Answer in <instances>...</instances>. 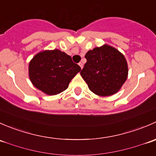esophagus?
<instances>
[{"label": "esophagus", "mask_w": 156, "mask_h": 156, "mask_svg": "<svg viewBox=\"0 0 156 156\" xmlns=\"http://www.w3.org/2000/svg\"><path fill=\"white\" fill-rule=\"evenodd\" d=\"M78 65H79V66L81 67V69L83 68V63H82V62H79V64H78Z\"/></svg>", "instance_id": "esophagus-1"}]
</instances>
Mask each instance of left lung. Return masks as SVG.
Returning <instances> with one entry per match:
<instances>
[{
	"label": "left lung",
	"instance_id": "left-lung-1",
	"mask_svg": "<svg viewBox=\"0 0 156 156\" xmlns=\"http://www.w3.org/2000/svg\"><path fill=\"white\" fill-rule=\"evenodd\" d=\"M87 62L81 72L89 89L100 97L116 94L128 75L125 56L108 44L90 50L85 55Z\"/></svg>",
	"mask_w": 156,
	"mask_h": 156
}]
</instances>
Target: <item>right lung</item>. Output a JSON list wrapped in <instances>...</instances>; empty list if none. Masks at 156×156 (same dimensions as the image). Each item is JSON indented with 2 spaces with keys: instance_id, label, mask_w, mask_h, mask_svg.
Here are the masks:
<instances>
[{
  "instance_id": "add662e5",
  "label": "right lung",
  "mask_w": 156,
  "mask_h": 156,
  "mask_svg": "<svg viewBox=\"0 0 156 156\" xmlns=\"http://www.w3.org/2000/svg\"><path fill=\"white\" fill-rule=\"evenodd\" d=\"M81 71L72 57L58 49L39 52L31 59L29 76L37 89L47 95H56L66 90L72 78Z\"/></svg>"
}]
</instances>
